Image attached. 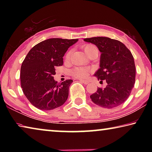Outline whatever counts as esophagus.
<instances>
[{
    "label": "esophagus",
    "instance_id": "1",
    "mask_svg": "<svg viewBox=\"0 0 152 152\" xmlns=\"http://www.w3.org/2000/svg\"><path fill=\"white\" fill-rule=\"evenodd\" d=\"M79 80L80 81V82H83L84 84H88L89 82H88V80H82V79H79Z\"/></svg>",
    "mask_w": 152,
    "mask_h": 152
}]
</instances>
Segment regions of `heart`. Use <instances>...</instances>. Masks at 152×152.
<instances>
[{
	"label": "heart",
	"instance_id": "b5f03b06",
	"mask_svg": "<svg viewBox=\"0 0 152 152\" xmlns=\"http://www.w3.org/2000/svg\"><path fill=\"white\" fill-rule=\"evenodd\" d=\"M84 50L85 51V53L87 55H89L90 53H92V51H98L96 48L95 47L94 45H91V44H86L83 47ZM71 54V51H68V53H66V58L68 60V59L70 58ZM90 72V70L88 69L82 68V67H76L74 69L72 72V74L76 78H86V76H88V74Z\"/></svg>",
	"mask_w": 152,
	"mask_h": 152
}]
</instances>
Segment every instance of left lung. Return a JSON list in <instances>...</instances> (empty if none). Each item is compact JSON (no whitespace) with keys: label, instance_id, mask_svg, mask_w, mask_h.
<instances>
[{"label":"left lung","instance_id":"obj_1","mask_svg":"<svg viewBox=\"0 0 152 152\" xmlns=\"http://www.w3.org/2000/svg\"><path fill=\"white\" fill-rule=\"evenodd\" d=\"M99 48L101 55L100 68L94 74L101 82L106 80L104 88H98L91 95L92 101L99 106L111 109L128 99L134 86L135 66L129 50L119 41L106 37L86 38Z\"/></svg>","mask_w":152,"mask_h":152}]
</instances>
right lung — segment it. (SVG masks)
<instances>
[{"label":"right lung","instance_id":"1","mask_svg":"<svg viewBox=\"0 0 152 152\" xmlns=\"http://www.w3.org/2000/svg\"><path fill=\"white\" fill-rule=\"evenodd\" d=\"M78 39L51 38L31 49L20 68V86L33 106L50 110L64 104L72 80L58 83L53 79L56 68L63 65V57Z\"/></svg>","mask_w":152,"mask_h":152}]
</instances>
